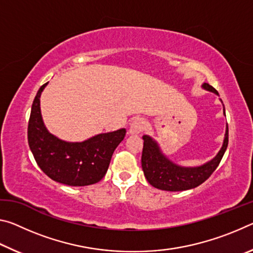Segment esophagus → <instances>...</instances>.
Masks as SVG:
<instances>
[{"label":"esophagus","instance_id":"esophagus-1","mask_svg":"<svg viewBox=\"0 0 253 253\" xmlns=\"http://www.w3.org/2000/svg\"><path fill=\"white\" fill-rule=\"evenodd\" d=\"M144 126H145L144 118L136 117L130 124L129 132H130V134H135V135L139 134V132H142V130L144 129Z\"/></svg>","mask_w":253,"mask_h":253}]
</instances>
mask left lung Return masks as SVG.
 <instances>
[{
	"instance_id": "obj_1",
	"label": "left lung",
	"mask_w": 253,
	"mask_h": 253,
	"mask_svg": "<svg viewBox=\"0 0 253 253\" xmlns=\"http://www.w3.org/2000/svg\"><path fill=\"white\" fill-rule=\"evenodd\" d=\"M202 88L208 91H212L219 96L215 89L209 84H203ZM225 115V110L223 108ZM144 147L142 154V168L144 175L147 182L152 186L163 191L177 192L191 190L199 186L211 176V174L216 169L220 162L223 157L229 143V128L226 124L225 135L222 147L213 157L203 165L195 166V168H184V166L175 164L174 162L169 160L163 152L155 139L151 136L144 135Z\"/></svg>"
}]
</instances>
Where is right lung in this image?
<instances>
[{
  "label": "right lung",
  "instance_id": "add662e5",
  "mask_svg": "<svg viewBox=\"0 0 253 253\" xmlns=\"http://www.w3.org/2000/svg\"><path fill=\"white\" fill-rule=\"evenodd\" d=\"M48 83L34 98L28 126V142L42 172L55 182L70 186H85L105 176L113 153L126 135V129L104 132L84 142H66L51 134L44 126L40 97Z\"/></svg>",
  "mask_w": 253,
  "mask_h": 253
}]
</instances>
